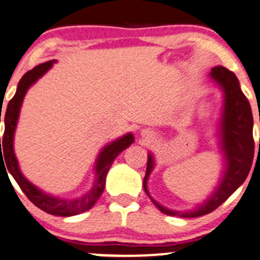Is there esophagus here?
I'll list each match as a JSON object with an SVG mask.
<instances>
[{
  "label": "esophagus",
  "instance_id": "34e87169",
  "mask_svg": "<svg viewBox=\"0 0 260 260\" xmlns=\"http://www.w3.org/2000/svg\"><path fill=\"white\" fill-rule=\"evenodd\" d=\"M143 133H144V136H145V135H150L148 131H143Z\"/></svg>",
  "mask_w": 260,
  "mask_h": 260
}]
</instances>
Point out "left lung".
<instances>
[{"label": "left lung", "mask_w": 260, "mask_h": 260, "mask_svg": "<svg viewBox=\"0 0 260 260\" xmlns=\"http://www.w3.org/2000/svg\"><path fill=\"white\" fill-rule=\"evenodd\" d=\"M210 76L220 85L225 93V106H224L223 121H221V136H223L221 140L228 160V169L224 174V179L220 185L218 186L213 197L205 202V204L200 205L195 210L180 213L161 207L150 197L146 188V181L154 167V161L152 156L149 154L145 178H144V190L151 202L156 205L157 209L167 215L197 218L211 213L244 183L250 171L254 157V139L253 115H251L249 101L240 90L239 81L233 71L223 66H215L211 69Z\"/></svg>", "instance_id": "8db88e82"}]
</instances>
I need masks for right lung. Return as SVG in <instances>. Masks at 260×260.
I'll list each match as a JSON object with an SVG mask.
<instances>
[{
  "mask_svg": "<svg viewBox=\"0 0 260 260\" xmlns=\"http://www.w3.org/2000/svg\"><path fill=\"white\" fill-rule=\"evenodd\" d=\"M53 61L49 62H44L41 65H37L32 70L27 71L20 80L16 91L15 96L10 100L9 105H7L6 114H5V134L4 140H2V149L1 150V157H5V162H6V173L9 171L16 183L18 184L21 190L25 192L26 197L34 203L37 208L41 210L46 211L51 215H58V216H72L76 214L84 213V211L89 210L91 207L96 203V200L101 197L104 189H105V180L106 174L109 169L111 168L112 162L116 159L117 155L121 151H124L127 146H130L134 141V136L131 134L122 136L119 140L114 141V143L108 145L106 148L103 149L100 152L98 159V164H96V181L93 184L92 189L84 195L82 198L76 200H63L57 199V198L50 197V195L45 194L41 190H39L35 185H32L30 181L26 180L23 175L21 174L18 169L17 159L13 152V134H15L16 124H17L18 114H20L21 104H22L25 93L28 87L36 81L39 77H41L52 66ZM2 111V110H1ZM1 122V116H0ZM1 144V138H0ZM4 150V155H2V150ZM0 157V159H1ZM5 168V169H6Z\"/></svg>",
  "mask_w": 260,
  "mask_h": 260,
  "instance_id": "1",
  "label": "right lung"
}]
</instances>
